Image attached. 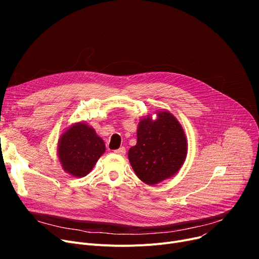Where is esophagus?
Returning a JSON list of instances; mask_svg holds the SVG:
<instances>
[{"label":"esophagus","instance_id":"obj_1","mask_svg":"<svg viewBox=\"0 0 259 259\" xmlns=\"http://www.w3.org/2000/svg\"><path fill=\"white\" fill-rule=\"evenodd\" d=\"M114 153L118 154V155H125L126 153V148L125 147H120L117 150H114Z\"/></svg>","mask_w":259,"mask_h":259}]
</instances>
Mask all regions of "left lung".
Returning <instances> with one entry per match:
<instances>
[{
  "label": "left lung",
  "instance_id": "left-lung-1",
  "mask_svg": "<svg viewBox=\"0 0 259 259\" xmlns=\"http://www.w3.org/2000/svg\"><path fill=\"white\" fill-rule=\"evenodd\" d=\"M157 118H142L137 145L128 151L129 161L138 178L155 185L179 172L187 157V140L180 121L169 111L157 112Z\"/></svg>",
  "mask_w": 259,
  "mask_h": 259
}]
</instances>
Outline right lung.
<instances>
[{
    "label": "right lung",
    "instance_id": "add662e5",
    "mask_svg": "<svg viewBox=\"0 0 259 259\" xmlns=\"http://www.w3.org/2000/svg\"><path fill=\"white\" fill-rule=\"evenodd\" d=\"M106 150L104 141L85 122H76L60 138L58 155L63 169L75 178H84Z\"/></svg>",
    "mask_w": 259,
    "mask_h": 259
}]
</instances>
